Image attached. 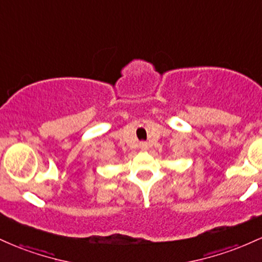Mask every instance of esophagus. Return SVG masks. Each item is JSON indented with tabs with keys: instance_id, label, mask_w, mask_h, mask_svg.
<instances>
[{
	"instance_id": "1",
	"label": "esophagus",
	"mask_w": 262,
	"mask_h": 262,
	"mask_svg": "<svg viewBox=\"0 0 262 262\" xmlns=\"http://www.w3.org/2000/svg\"><path fill=\"white\" fill-rule=\"evenodd\" d=\"M139 146H140L141 150H148V149H149L148 143H145V141H143V143H140Z\"/></svg>"
}]
</instances>
